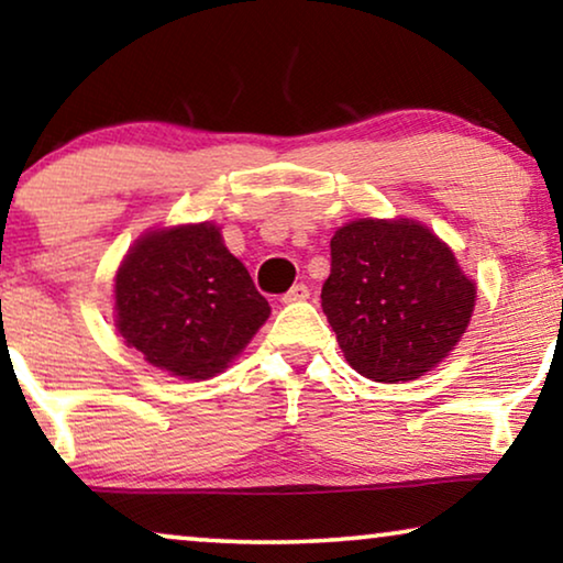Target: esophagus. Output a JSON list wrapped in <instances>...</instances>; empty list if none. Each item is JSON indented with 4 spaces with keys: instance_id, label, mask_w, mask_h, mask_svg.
Segmentation results:
<instances>
[{
    "instance_id": "1",
    "label": "esophagus",
    "mask_w": 563,
    "mask_h": 563,
    "mask_svg": "<svg viewBox=\"0 0 563 563\" xmlns=\"http://www.w3.org/2000/svg\"><path fill=\"white\" fill-rule=\"evenodd\" d=\"M308 296H311V290H308V285L296 283V285H292V288L283 296V303H298V300H306Z\"/></svg>"
}]
</instances>
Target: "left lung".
I'll return each instance as SVG.
<instances>
[{
	"instance_id": "8db88e82",
	"label": "left lung",
	"mask_w": 563,
	"mask_h": 563,
	"mask_svg": "<svg viewBox=\"0 0 563 563\" xmlns=\"http://www.w3.org/2000/svg\"><path fill=\"white\" fill-rule=\"evenodd\" d=\"M477 283L416 219H354L331 236L321 308L346 362L375 383H408L456 350Z\"/></svg>"
}]
</instances>
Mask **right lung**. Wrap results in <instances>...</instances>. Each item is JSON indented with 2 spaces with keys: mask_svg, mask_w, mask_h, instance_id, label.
Here are the masks:
<instances>
[{
  "mask_svg": "<svg viewBox=\"0 0 563 563\" xmlns=\"http://www.w3.org/2000/svg\"><path fill=\"white\" fill-rule=\"evenodd\" d=\"M271 316L213 221L150 229L114 275V327L153 367L209 379L240 357Z\"/></svg>",
  "mask_w": 563,
  "mask_h": 563,
  "instance_id": "obj_1",
  "label": "right lung"
}]
</instances>
